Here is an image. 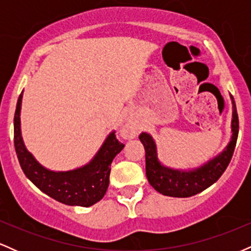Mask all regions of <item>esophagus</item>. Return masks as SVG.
Here are the masks:
<instances>
[{
	"instance_id": "esophagus-1",
	"label": "esophagus",
	"mask_w": 251,
	"mask_h": 251,
	"mask_svg": "<svg viewBox=\"0 0 251 251\" xmlns=\"http://www.w3.org/2000/svg\"><path fill=\"white\" fill-rule=\"evenodd\" d=\"M123 137L127 138V139H131V138L135 137V129L132 127V126H126L125 128L122 131Z\"/></svg>"
}]
</instances>
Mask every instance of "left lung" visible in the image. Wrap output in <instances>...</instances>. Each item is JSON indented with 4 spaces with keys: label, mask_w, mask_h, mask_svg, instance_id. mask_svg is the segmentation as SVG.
<instances>
[{
    "label": "left lung",
    "mask_w": 251,
    "mask_h": 251,
    "mask_svg": "<svg viewBox=\"0 0 251 251\" xmlns=\"http://www.w3.org/2000/svg\"><path fill=\"white\" fill-rule=\"evenodd\" d=\"M232 101V120H231V140L226 149L217 157L204 164L201 168L190 171H181L166 168L162 165L157 158V148L154 140L149 133H140L139 139L145 149L146 177L149 183L155 191L170 197H191L204 191L216 183L223 172L226 171L232 154H234L236 142L238 137V116L234 98L230 96Z\"/></svg>",
    "instance_id": "obj_1"
}]
</instances>
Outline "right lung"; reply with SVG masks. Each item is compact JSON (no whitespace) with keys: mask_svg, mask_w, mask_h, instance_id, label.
Instances as JSON below:
<instances>
[{"mask_svg":"<svg viewBox=\"0 0 251 251\" xmlns=\"http://www.w3.org/2000/svg\"><path fill=\"white\" fill-rule=\"evenodd\" d=\"M22 93L17 100L14 116V145L22 171L33 184L50 197L67 205H93L105 196L109 184L111 164L124 149V144L112 132L106 138L96 157L82 168L55 172L43 168L25 149L20 127Z\"/></svg>","mask_w":251,"mask_h":251,"instance_id":"add662e5","label":"right lung"}]
</instances>
